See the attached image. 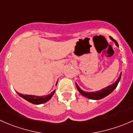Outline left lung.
<instances>
[{
	"mask_svg": "<svg viewBox=\"0 0 133 133\" xmlns=\"http://www.w3.org/2000/svg\"><path fill=\"white\" fill-rule=\"evenodd\" d=\"M110 39H112V40L113 41V42H115L116 46L117 47H118V43H117L115 39H113V38L110 36ZM121 77H122V73H120L119 77H118V78L116 80V81L114 83H113L112 84L107 86V87H106L105 88H103L102 89V90H99V91H94V92H88V91H83V90H82L81 88H80L79 86H78V84H77V83H76V86H77V90H78V91H79V92L81 93L83 96L86 97L87 98H89V99H95V100H99V99H103V98L107 96L108 95L111 94V93L115 90L117 86H118V82H119V81H120Z\"/></svg>",
	"mask_w": 133,
	"mask_h": 133,
	"instance_id": "left-lung-1",
	"label": "left lung"
}]
</instances>
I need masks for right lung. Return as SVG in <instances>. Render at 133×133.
<instances>
[{
	"label": "right lung",
	"mask_w": 133,
	"mask_h": 133,
	"mask_svg": "<svg viewBox=\"0 0 133 133\" xmlns=\"http://www.w3.org/2000/svg\"><path fill=\"white\" fill-rule=\"evenodd\" d=\"M56 82V84H57ZM55 90H54L51 94H49L47 95H43V96H36V95H23V94H19L17 92L18 95L24 99L25 100L28 101V102L31 103L32 104H36V105H39V104L44 103L47 102L52 97V95L55 94Z\"/></svg>",
	"instance_id": "right-lung-1"
}]
</instances>
